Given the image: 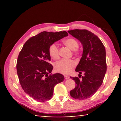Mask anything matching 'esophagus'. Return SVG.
<instances>
[{
    "label": "esophagus",
    "mask_w": 121,
    "mask_h": 121,
    "mask_svg": "<svg viewBox=\"0 0 121 121\" xmlns=\"http://www.w3.org/2000/svg\"><path fill=\"white\" fill-rule=\"evenodd\" d=\"M65 76V79H69V76H67V75H65L64 76Z\"/></svg>",
    "instance_id": "obj_1"
}]
</instances>
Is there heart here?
Returning <instances> with one entry per match:
<instances>
[{
	"mask_svg": "<svg viewBox=\"0 0 121 121\" xmlns=\"http://www.w3.org/2000/svg\"><path fill=\"white\" fill-rule=\"evenodd\" d=\"M63 43L71 50H74L75 53H79V50L77 48L78 46L77 41L75 39L69 38L63 41ZM49 54L51 58L54 60H57L59 58V50L58 45L53 43L51 45L49 48ZM75 65L74 61L68 59H63L56 62L55 65V70L57 72L63 74H68L70 73Z\"/></svg>",
	"mask_w": 121,
	"mask_h": 121,
	"instance_id": "heart-1",
	"label": "heart"
}]
</instances>
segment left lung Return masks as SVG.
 Wrapping results in <instances>:
<instances>
[{"instance_id":"1","label":"left lung","mask_w":121,"mask_h":121,"mask_svg":"<svg viewBox=\"0 0 121 121\" xmlns=\"http://www.w3.org/2000/svg\"><path fill=\"white\" fill-rule=\"evenodd\" d=\"M77 39L83 46V54L75 71L79 75L84 73L81 79L71 77L75 82L76 86L70 95L78 100L92 97L101 86L107 70L106 50L97 36L87 30L75 29L68 31Z\"/></svg>"}]
</instances>
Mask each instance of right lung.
I'll return each instance as SVG.
<instances>
[{
  "label": "right lung",
  "instance_id": "right-lung-1",
  "mask_svg": "<svg viewBox=\"0 0 121 121\" xmlns=\"http://www.w3.org/2000/svg\"><path fill=\"white\" fill-rule=\"evenodd\" d=\"M66 31H43L26 41L19 53L16 69L19 81L24 91L36 101L50 100L54 86L64 81L59 73L48 75L53 65L49 63L51 44L68 36Z\"/></svg>",
  "mask_w": 121,
  "mask_h": 121
}]
</instances>
